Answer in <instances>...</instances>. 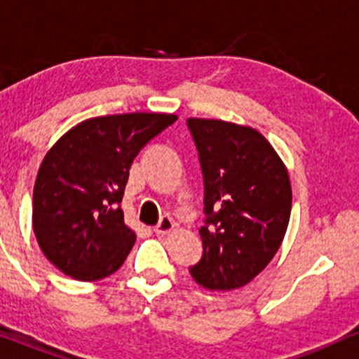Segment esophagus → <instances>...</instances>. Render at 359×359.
I'll list each match as a JSON object with an SVG mask.
<instances>
[{"instance_id":"34e87169","label":"esophagus","mask_w":359,"mask_h":359,"mask_svg":"<svg viewBox=\"0 0 359 359\" xmlns=\"http://www.w3.org/2000/svg\"><path fill=\"white\" fill-rule=\"evenodd\" d=\"M172 229H175V222H172V219L171 217L164 215V217H161L159 224L154 227V232L158 233V236H164V233L171 232Z\"/></svg>"}]
</instances>
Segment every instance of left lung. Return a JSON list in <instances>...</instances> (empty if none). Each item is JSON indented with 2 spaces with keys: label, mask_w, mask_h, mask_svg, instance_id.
Wrapping results in <instances>:
<instances>
[{
  "label": "left lung",
  "mask_w": 359,
  "mask_h": 359,
  "mask_svg": "<svg viewBox=\"0 0 359 359\" xmlns=\"http://www.w3.org/2000/svg\"><path fill=\"white\" fill-rule=\"evenodd\" d=\"M203 175V255L190 275L208 290L248 285L280 249L292 210L285 164L259 132L188 118Z\"/></svg>",
  "instance_id": "left-lung-1"
}]
</instances>
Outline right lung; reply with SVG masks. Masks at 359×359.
<instances>
[{
    "instance_id": "add662e5",
    "label": "right lung",
    "mask_w": 359,
    "mask_h": 359,
    "mask_svg": "<svg viewBox=\"0 0 359 359\" xmlns=\"http://www.w3.org/2000/svg\"><path fill=\"white\" fill-rule=\"evenodd\" d=\"M176 120L166 114L96 116L47 152L32 220L40 249L64 275L96 281L122 266L135 243L120 208L128 169L140 149Z\"/></svg>"
}]
</instances>
